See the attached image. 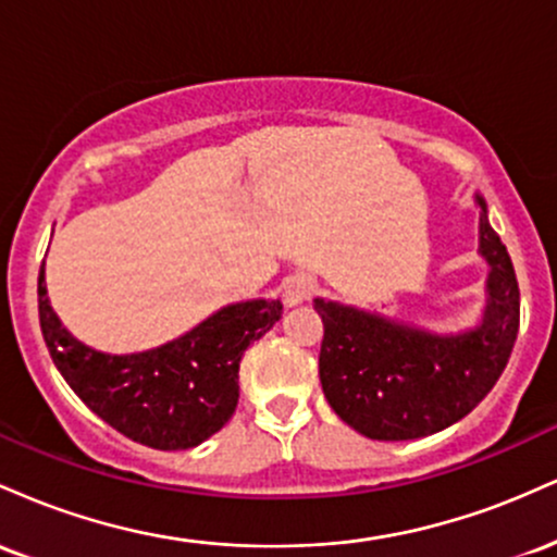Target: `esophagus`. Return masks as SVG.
<instances>
[{"instance_id":"esophagus-1","label":"esophagus","mask_w":557,"mask_h":557,"mask_svg":"<svg viewBox=\"0 0 557 557\" xmlns=\"http://www.w3.org/2000/svg\"><path fill=\"white\" fill-rule=\"evenodd\" d=\"M314 293H317V280L309 277V274H296V277H290L285 283L283 296L287 306H298L304 304V300H309Z\"/></svg>"}]
</instances>
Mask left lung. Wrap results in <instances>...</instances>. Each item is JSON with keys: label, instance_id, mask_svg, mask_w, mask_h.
<instances>
[{"label": "left lung", "instance_id": "1", "mask_svg": "<svg viewBox=\"0 0 557 557\" xmlns=\"http://www.w3.org/2000/svg\"><path fill=\"white\" fill-rule=\"evenodd\" d=\"M479 220V251L490 264L487 309L476 330L440 337L389 319L314 300L324 341L319 380L332 411L369 440L398 443L456 424L495 387L519 335L521 293L513 261Z\"/></svg>", "mask_w": 557, "mask_h": 557}]
</instances>
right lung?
<instances>
[{"mask_svg":"<svg viewBox=\"0 0 557 557\" xmlns=\"http://www.w3.org/2000/svg\"><path fill=\"white\" fill-rule=\"evenodd\" d=\"M280 317V300H246L162 348L110 356L62 327L49 306L44 267L38 272V319L54 367L96 417L154 450H188L227 424L238 406L243 354Z\"/></svg>","mask_w":557,"mask_h":557,"instance_id":"obj_1","label":"right lung"}]
</instances>
